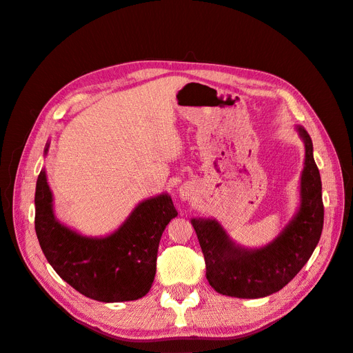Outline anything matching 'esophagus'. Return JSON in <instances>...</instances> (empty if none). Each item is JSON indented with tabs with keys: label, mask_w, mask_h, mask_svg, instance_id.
Segmentation results:
<instances>
[{
	"label": "esophagus",
	"mask_w": 353,
	"mask_h": 353,
	"mask_svg": "<svg viewBox=\"0 0 353 353\" xmlns=\"http://www.w3.org/2000/svg\"><path fill=\"white\" fill-rule=\"evenodd\" d=\"M183 197H185V199H187V193H184V191H183Z\"/></svg>",
	"instance_id": "obj_1"
}]
</instances>
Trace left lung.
Wrapping results in <instances>:
<instances>
[{
	"mask_svg": "<svg viewBox=\"0 0 353 353\" xmlns=\"http://www.w3.org/2000/svg\"><path fill=\"white\" fill-rule=\"evenodd\" d=\"M306 153L301 181L302 203L281 236L258 250L234 244L216 221L191 219L206 262V279L221 294L258 299L290 283L311 258L324 225L321 176L314 160L312 140L299 126Z\"/></svg>",
	"mask_w": 353,
	"mask_h": 353,
	"instance_id": "1",
	"label": "left lung"
}]
</instances>
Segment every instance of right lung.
I'll return each mask as SVG.
<instances>
[{
  "mask_svg": "<svg viewBox=\"0 0 353 353\" xmlns=\"http://www.w3.org/2000/svg\"><path fill=\"white\" fill-rule=\"evenodd\" d=\"M51 201L46 170H41L35 231L47 261L63 280L99 302L137 301L148 293L156 275L160 237L178 215L172 199L162 194L140 203L123 225L104 239L82 237L63 227L54 218Z\"/></svg>",
  "mask_w": 353,
  "mask_h": 353,
  "instance_id": "right-lung-1",
  "label": "right lung"
}]
</instances>
